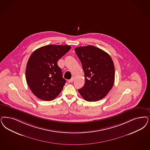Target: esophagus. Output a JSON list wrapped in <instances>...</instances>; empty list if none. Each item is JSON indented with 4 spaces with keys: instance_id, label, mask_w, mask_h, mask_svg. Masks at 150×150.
<instances>
[{
    "instance_id": "esophagus-1",
    "label": "esophagus",
    "mask_w": 150,
    "mask_h": 150,
    "mask_svg": "<svg viewBox=\"0 0 150 150\" xmlns=\"http://www.w3.org/2000/svg\"><path fill=\"white\" fill-rule=\"evenodd\" d=\"M74 78H72L71 79H70V80H67V81H68V83H72L73 81H74Z\"/></svg>"
}]
</instances>
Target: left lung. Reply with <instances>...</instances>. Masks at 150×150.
Returning a JSON list of instances; mask_svg holds the SVG:
<instances>
[{"mask_svg":"<svg viewBox=\"0 0 150 150\" xmlns=\"http://www.w3.org/2000/svg\"><path fill=\"white\" fill-rule=\"evenodd\" d=\"M84 71L85 82L78 90L83 98L96 101L105 98L115 81L114 62L109 54L93 45L75 49Z\"/></svg>","mask_w":150,"mask_h":150,"instance_id":"left-lung-1","label":"left lung"}]
</instances>
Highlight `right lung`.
Masks as SVG:
<instances>
[{
  "instance_id": "right-lung-1",
  "label": "right lung",
  "mask_w": 150,
  "mask_h": 150,
  "mask_svg": "<svg viewBox=\"0 0 150 150\" xmlns=\"http://www.w3.org/2000/svg\"><path fill=\"white\" fill-rule=\"evenodd\" d=\"M71 49L69 45H47L32 53L27 63L25 77L32 93L45 101L54 100L66 83L58 60Z\"/></svg>"
}]
</instances>
